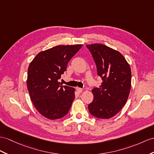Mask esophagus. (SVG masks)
Listing matches in <instances>:
<instances>
[{
	"instance_id": "esophagus-1",
	"label": "esophagus",
	"mask_w": 154,
	"mask_h": 154,
	"mask_svg": "<svg viewBox=\"0 0 154 154\" xmlns=\"http://www.w3.org/2000/svg\"><path fill=\"white\" fill-rule=\"evenodd\" d=\"M76 91H77L78 93H82V91H83V89H82V88H76Z\"/></svg>"
}]
</instances>
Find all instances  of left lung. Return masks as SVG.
Wrapping results in <instances>:
<instances>
[{
	"label": "left lung",
	"instance_id": "1",
	"mask_svg": "<svg viewBox=\"0 0 154 154\" xmlns=\"http://www.w3.org/2000/svg\"><path fill=\"white\" fill-rule=\"evenodd\" d=\"M94 59L97 74L103 80L94 88V99L88 105L92 116L100 119L113 117L125 105L131 86L129 63L119 51L101 44L86 45Z\"/></svg>",
	"mask_w": 154,
	"mask_h": 154
}]
</instances>
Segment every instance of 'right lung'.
I'll return each instance as SVG.
<instances>
[{
	"label": "right lung",
	"instance_id": "add662e5",
	"mask_svg": "<svg viewBox=\"0 0 154 154\" xmlns=\"http://www.w3.org/2000/svg\"><path fill=\"white\" fill-rule=\"evenodd\" d=\"M82 46L59 45L40 52L30 63L27 80L29 95L36 109L45 118L57 119L69 112L75 90L61 85L59 80Z\"/></svg>",
	"mask_w": 154,
	"mask_h": 154
}]
</instances>
